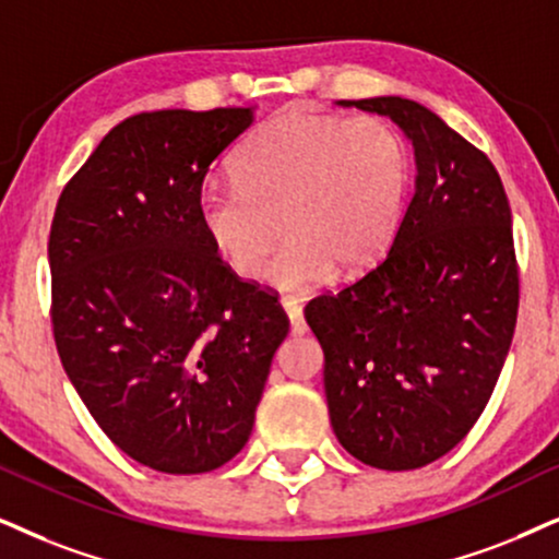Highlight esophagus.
I'll use <instances>...</instances> for the list:
<instances>
[{
	"instance_id": "1",
	"label": "esophagus",
	"mask_w": 559,
	"mask_h": 559,
	"mask_svg": "<svg viewBox=\"0 0 559 559\" xmlns=\"http://www.w3.org/2000/svg\"><path fill=\"white\" fill-rule=\"evenodd\" d=\"M281 307L288 314V322H292V335H304L307 332V322H304L301 304L294 299V296H281Z\"/></svg>"
}]
</instances>
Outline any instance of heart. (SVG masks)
I'll return each instance as SVG.
<instances>
[{
	"label": "heart",
	"mask_w": 559,
	"mask_h": 559,
	"mask_svg": "<svg viewBox=\"0 0 559 559\" xmlns=\"http://www.w3.org/2000/svg\"><path fill=\"white\" fill-rule=\"evenodd\" d=\"M235 178L198 193V224L216 255L250 278L284 229L267 284L312 292L335 271L358 275L384 255L405 209L409 157L379 116L284 110L245 141Z\"/></svg>",
	"instance_id": "1"
}]
</instances>
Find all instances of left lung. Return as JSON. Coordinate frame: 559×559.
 <instances>
[{"mask_svg":"<svg viewBox=\"0 0 559 559\" xmlns=\"http://www.w3.org/2000/svg\"><path fill=\"white\" fill-rule=\"evenodd\" d=\"M337 105L392 118L413 141L415 195L390 250L304 309L324 350L343 449L377 469L449 454L490 400L519 317L511 206L485 152L405 97Z\"/></svg>","mask_w":559,"mask_h":559,"instance_id":"left-lung-1","label":"left lung"}]
</instances>
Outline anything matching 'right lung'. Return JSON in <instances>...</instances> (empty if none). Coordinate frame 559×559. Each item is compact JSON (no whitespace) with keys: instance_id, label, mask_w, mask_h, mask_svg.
<instances>
[{"instance_id":"1","label":"right lung","mask_w":559,"mask_h":559,"mask_svg":"<svg viewBox=\"0 0 559 559\" xmlns=\"http://www.w3.org/2000/svg\"><path fill=\"white\" fill-rule=\"evenodd\" d=\"M252 118H126L56 203L48 265L63 371L103 433L165 475H201L242 451L288 335L278 296L239 278L195 214L211 162Z\"/></svg>"}]
</instances>
